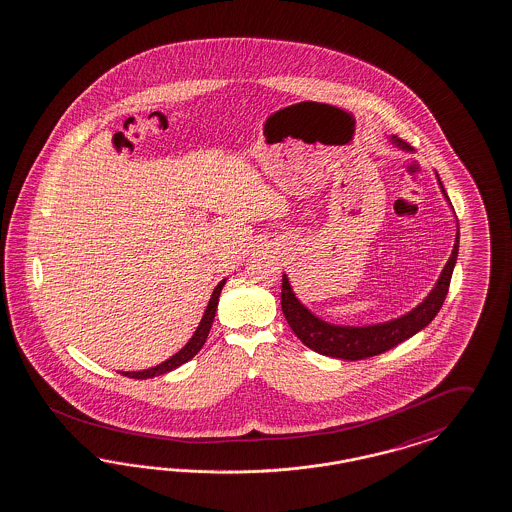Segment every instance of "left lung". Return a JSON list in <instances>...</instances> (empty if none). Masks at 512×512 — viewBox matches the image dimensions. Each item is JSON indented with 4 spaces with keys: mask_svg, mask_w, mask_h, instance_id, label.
<instances>
[{
    "mask_svg": "<svg viewBox=\"0 0 512 512\" xmlns=\"http://www.w3.org/2000/svg\"><path fill=\"white\" fill-rule=\"evenodd\" d=\"M393 142L410 150V146L400 140L393 138ZM440 182V180H438ZM442 188V182H440ZM444 191V188H442ZM446 195V191H444ZM457 250H459V233L455 237L454 250L448 260L446 267L440 273V279L431 294L417 305L414 311L408 315L395 319V321L383 322V324H374V326H334L328 322L319 321L315 315H311L298 298L294 296L286 275H283V288H281V307H283L284 319L290 324L292 332L300 338L303 345L309 349L334 357V359L343 360H362L370 359L381 355L398 343H402L408 338H412L419 330H423L429 322L433 321L436 313L440 311L442 303L446 300L452 273H454L455 260H457Z\"/></svg>",
    "mask_w": 512,
    "mask_h": 512,
    "instance_id": "1",
    "label": "left lung"
}]
</instances>
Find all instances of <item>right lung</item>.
I'll return each instance as SVG.
<instances>
[{"label": "right lung", "mask_w": 512, "mask_h": 512, "mask_svg": "<svg viewBox=\"0 0 512 512\" xmlns=\"http://www.w3.org/2000/svg\"><path fill=\"white\" fill-rule=\"evenodd\" d=\"M224 284H226V281L218 283V286L214 288L212 298H210L209 307H207V311H205V315H203V321H201L199 328H197V330H195V334H193V338L186 343V347H184L182 351H178L174 357H171L169 360H165V362H161L159 366L150 368V370H144V372H121V374H123V376H127V378L134 379L155 378V376L167 374V372H171L174 368L182 366L184 362H188V360L193 359V357L201 351V347L205 345V341H207L210 326H212V322H214V315H216L218 298H220V292H222V286H224Z\"/></svg>", "instance_id": "right-lung-1"}]
</instances>
